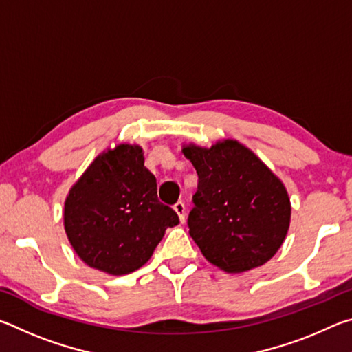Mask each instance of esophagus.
<instances>
[{
	"instance_id": "1",
	"label": "esophagus",
	"mask_w": 352,
	"mask_h": 352,
	"mask_svg": "<svg viewBox=\"0 0 352 352\" xmlns=\"http://www.w3.org/2000/svg\"><path fill=\"white\" fill-rule=\"evenodd\" d=\"M174 211L178 214V217H180V222L183 223L184 222V214H186V208H184V204L183 201H177V204L174 205Z\"/></svg>"
}]
</instances>
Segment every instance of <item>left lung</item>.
I'll list each match as a JSON object with an SVG mask.
<instances>
[{"mask_svg":"<svg viewBox=\"0 0 352 352\" xmlns=\"http://www.w3.org/2000/svg\"><path fill=\"white\" fill-rule=\"evenodd\" d=\"M197 170L189 234L201 254L226 273H242L270 261L290 225V200L283 182L241 142L210 148L183 146Z\"/></svg>","mask_w":352,"mask_h":352,"instance_id":"8db88e82","label":"left lung"}]
</instances>
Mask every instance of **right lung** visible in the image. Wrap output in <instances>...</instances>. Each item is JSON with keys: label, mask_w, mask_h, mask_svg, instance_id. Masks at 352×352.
Masks as SVG:
<instances>
[{"label": "right lung", "mask_w": 352, "mask_h": 352, "mask_svg": "<svg viewBox=\"0 0 352 352\" xmlns=\"http://www.w3.org/2000/svg\"><path fill=\"white\" fill-rule=\"evenodd\" d=\"M63 223L87 265L118 276L144 265L178 216L158 200L142 148L119 144L98 155L69 189Z\"/></svg>", "instance_id": "add662e5"}]
</instances>
